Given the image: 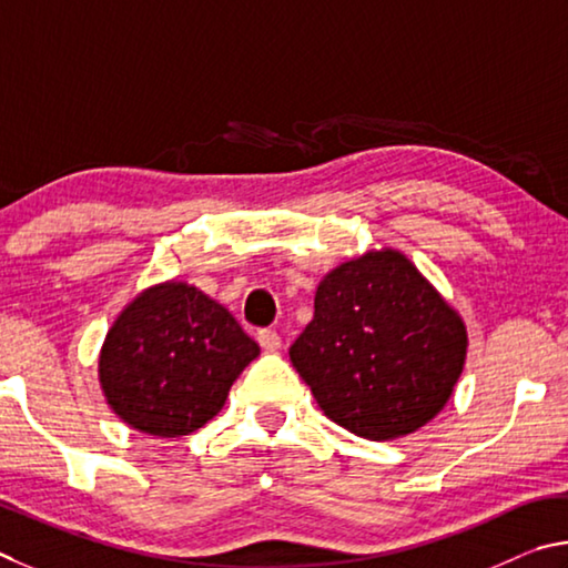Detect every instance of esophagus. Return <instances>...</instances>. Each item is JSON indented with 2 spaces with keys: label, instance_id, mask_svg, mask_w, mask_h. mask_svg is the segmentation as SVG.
I'll return each instance as SVG.
<instances>
[{
  "label": "esophagus",
  "instance_id": "esophagus-1",
  "mask_svg": "<svg viewBox=\"0 0 568 568\" xmlns=\"http://www.w3.org/2000/svg\"><path fill=\"white\" fill-rule=\"evenodd\" d=\"M256 342L264 352H276L282 346V336H278L274 329H258L256 332Z\"/></svg>",
  "mask_w": 568,
  "mask_h": 568
}]
</instances>
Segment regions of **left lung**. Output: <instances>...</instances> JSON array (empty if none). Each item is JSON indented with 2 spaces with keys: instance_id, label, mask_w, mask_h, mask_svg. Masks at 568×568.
Segmentation results:
<instances>
[{
  "instance_id": "obj_1",
  "label": "left lung",
  "mask_w": 568,
  "mask_h": 568,
  "mask_svg": "<svg viewBox=\"0 0 568 568\" xmlns=\"http://www.w3.org/2000/svg\"><path fill=\"white\" fill-rule=\"evenodd\" d=\"M292 364L334 424L372 442L432 422L459 382L466 326L409 258L384 248L322 278Z\"/></svg>"
}]
</instances>
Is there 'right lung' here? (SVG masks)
<instances>
[{"label": "right lung", "mask_w": 568, "mask_h": 568, "mask_svg": "<svg viewBox=\"0 0 568 568\" xmlns=\"http://www.w3.org/2000/svg\"><path fill=\"white\" fill-rule=\"evenodd\" d=\"M258 344L222 304L182 282L156 284L116 316L99 382L119 419L174 439L214 419Z\"/></svg>", "instance_id": "add662e5"}]
</instances>
